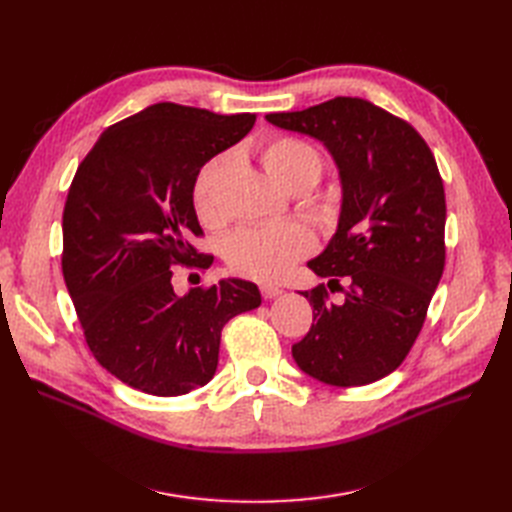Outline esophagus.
<instances>
[{
	"label": "esophagus",
	"mask_w": 512,
	"mask_h": 512,
	"mask_svg": "<svg viewBox=\"0 0 512 512\" xmlns=\"http://www.w3.org/2000/svg\"><path fill=\"white\" fill-rule=\"evenodd\" d=\"M260 292H262V297H265V299H275V297H280V294H282V288L273 286V284H262Z\"/></svg>",
	"instance_id": "34e87169"
}]
</instances>
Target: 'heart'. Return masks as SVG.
Returning a JSON list of instances; mask_svg holds the SVG:
<instances>
[{"mask_svg": "<svg viewBox=\"0 0 512 512\" xmlns=\"http://www.w3.org/2000/svg\"><path fill=\"white\" fill-rule=\"evenodd\" d=\"M262 164L267 173L288 190L294 181L316 177L322 158L314 145L294 136H275L262 145ZM230 166V153H220L198 170L192 200L198 218L209 226L224 222L222 188ZM314 247V237L303 224H275L265 228H241L226 241V260L232 271L260 282L280 280L301 256Z\"/></svg>", "mask_w": 512, "mask_h": 512, "instance_id": "obj_1", "label": "heart"}]
</instances>
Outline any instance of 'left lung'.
Returning <instances> with one entry per match:
<instances>
[{"mask_svg":"<svg viewBox=\"0 0 512 512\" xmlns=\"http://www.w3.org/2000/svg\"><path fill=\"white\" fill-rule=\"evenodd\" d=\"M275 128L316 138L337 168L342 205L324 250L307 262L342 303L301 292L314 322L292 359L331 386H363L395 371L421 331L444 271V185L410 123L361 98L265 115Z\"/></svg>","mask_w":512,"mask_h":512,"instance_id":"obj_1","label":"left lung"}]
</instances>
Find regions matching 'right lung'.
I'll return each instance as SVG.
<instances>
[{
	"mask_svg": "<svg viewBox=\"0 0 512 512\" xmlns=\"http://www.w3.org/2000/svg\"><path fill=\"white\" fill-rule=\"evenodd\" d=\"M256 115L158 102L104 130L76 170L64 207L61 269L87 346L136 391L179 397L218 369L220 335L262 301L254 282L224 277L175 292L173 267L209 269L200 235L198 170L237 145Z\"/></svg>",
	"mask_w": 512,
	"mask_h": 512,
	"instance_id": "obj_1",
	"label": "right lung"
}]
</instances>
